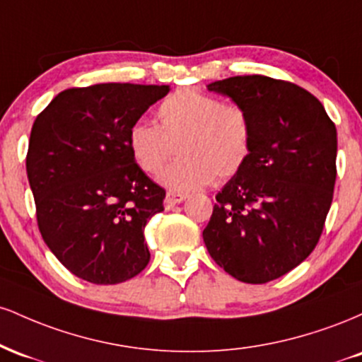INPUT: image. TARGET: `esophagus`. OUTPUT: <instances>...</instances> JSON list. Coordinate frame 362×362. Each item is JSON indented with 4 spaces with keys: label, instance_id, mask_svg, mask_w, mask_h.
I'll list each match as a JSON object with an SVG mask.
<instances>
[{
    "label": "esophagus",
    "instance_id": "1",
    "mask_svg": "<svg viewBox=\"0 0 362 362\" xmlns=\"http://www.w3.org/2000/svg\"><path fill=\"white\" fill-rule=\"evenodd\" d=\"M187 199L185 194H180V192H167V197H165V207L170 209V207H173L175 204H180V202H184Z\"/></svg>",
    "mask_w": 362,
    "mask_h": 362
}]
</instances>
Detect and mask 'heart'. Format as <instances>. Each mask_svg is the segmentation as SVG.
Segmentation results:
<instances>
[{"instance_id": "b5f03b06", "label": "heart", "mask_w": 362, "mask_h": 362, "mask_svg": "<svg viewBox=\"0 0 362 362\" xmlns=\"http://www.w3.org/2000/svg\"><path fill=\"white\" fill-rule=\"evenodd\" d=\"M160 126L136 122L129 131V149L148 175H161L173 190H192L211 182H226L247 167L253 153V124L247 109L224 103L216 95L178 90L156 110Z\"/></svg>"}]
</instances>
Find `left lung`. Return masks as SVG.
<instances>
[{
    "label": "left lung",
    "instance_id": "left-lung-1",
    "mask_svg": "<svg viewBox=\"0 0 362 362\" xmlns=\"http://www.w3.org/2000/svg\"><path fill=\"white\" fill-rule=\"evenodd\" d=\"M250 114L253 153L216 195L202 231L207 252L235 279L264 284L317 247L337 177V129L322 102L291 81L250 74L214 81Z\"/></svg>",
    "mask_w": 362,
    "mask_h": 362
}]
</instances>
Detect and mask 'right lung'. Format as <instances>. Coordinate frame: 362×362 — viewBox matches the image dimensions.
Instances as JSON below:
<instances>
[{
  "instance_id": "1",
  "label": "right lung",
  "mask_w": 362,
  "mask_h": 362,
  "mask_svg": "<svg viewBox=\"0 0 362 362\" xmlns=\"http://www.w3.org/2000/svg\"><path fill=\"white\" fill-rule=\"evenodd\" d=\"M167 85L100 83L68 88L37 115L27 177L39 231L69 272L119 284L149 262L144 226L163 211L165 189L129 149V131Z\"/></svg>"
}]
</instances>
